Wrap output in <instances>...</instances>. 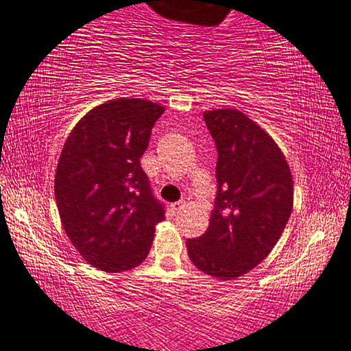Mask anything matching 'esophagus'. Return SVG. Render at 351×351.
Listing matches in <instances>:
<instances>
[{"label": "esophagus", "mask_w": 351, "mask_h": 351, "mask_svg": "<svg viewBox=\"0 0 351 351\" xmlns=\"http://www.w3.org/2000/svg\"><path fill=\"white\" fill-rule=\"evenodd\" d=\"M183 207H185V201H179V202L172 204L171 210H172V212H174V213H179Z\"/></svg>", "instance_id": "esophagus-1"}]
</instances>
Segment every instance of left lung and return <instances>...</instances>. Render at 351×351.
<instances>
[{"label":"left lung","instance_id":"1","mask_svg":"<svg viewBox=\"0 0 351 351\" xmlns=\"http://www.w3.org/2000/svg\"><path fill=\"white\" fill-rule=\"evenodd\" d=\"M218 150V191L208 229L186 240L194 267L230 281L257 267L293 208V179L274 139L235 108L204 112Z\"/></svg>","mask_w":351,"mask_h":351}]
</instances>
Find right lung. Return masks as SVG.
Wrapping results in <instances>:
<instances>
[{"mask_svg":"<svg viewBox=\"0 0 351 351\" xmlns=\"http://www.w3.org/2000/svg\"><path fill=\"white\" fill-rule=\"evenodd\" d=\"M163 112L150 100L105 101L82 117L62 147L55 176L62 228L80 256L101 271L138 267L165 219L139 163Z\"/></svg>","mask_w":351,"mask_h":351,"instance_id":"add662e5","label":"right lung"}]
</instances>
